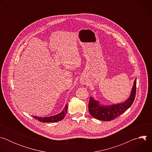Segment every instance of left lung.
<instances>
[{"label": "left lung", "instance_id": "8db88e82", "mask_svg": "<svg viewBox=\"0 0 152 152\" xmlns=\"http://www.w3.org/2000/svg\"><path fill=\"white\" fill-rule=\"evenodd\" d=\"M137 88V79H135L133 87L129 98L124 102L113 104L111 105H103L100 103L94 97H90L88 104L89 113L91 115L102 121H109L114 120L120 115L132 104L135 95Z\"/></svg>", "mask_w": 152, "mask_h": 152}]
</instances>
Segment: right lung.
<instances>
[{
  "label": "right lung",
  "mask_w": 152,
  "mask_h": 152,
  "mask_svg": "<svg viewBox=\"0 0 152 152\" xmlns=\"http://www.w3.org/2000/svg\"><path fill=\"white\" fill-rule=\"evenodd\" d=\"M67 108H68V105L67 104L66 106H65L63 111L55 115L48 117H39L37 116H33V117L35 118V119L38 120L39 121L43 122V123H50V122L52 123V122L59 121L62 120L65 117V116H66V113L67 111Z\"/></svg>",
  "instance_id": "right-lung-1"
}]
</instances>
